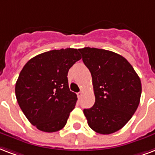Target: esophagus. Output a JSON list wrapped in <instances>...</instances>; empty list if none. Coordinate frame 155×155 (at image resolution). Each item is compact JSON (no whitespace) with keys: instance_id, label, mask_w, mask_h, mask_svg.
<instances>
[{"instance_id":"34e87169","label":"esophagus","mask_w":155,"mask_h":155,"mask_svg":"<svg viewBox=\"0 0 155 155\" xmlns=\"http://www.w3.org/2000/svg\"><path fill=\"white\" fill-rule=\"evenodd\" d=\"M82 95H83V93H82V92H79V93H77L78 98H79V99L81 98V97H82Z\"/></svg>"}]
</instances>
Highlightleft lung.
Returning a JSON list of instances; mask_svg holds the SVG:
<instances>
[{
    "label": "left lung",
    "instance_id": "obj_1",
    "mask_svg": "<svg viewBox=\"0 0 155 155\" xmlns=\"http://www.w3.org/2000/svg\"><path fill=\"white\" fill-rule=\"evenodd\" d=\"M93 79L95 103L84 110L88 126L100 134L121 129L137 109L140 80L132 65L120 54L106 49H80Z\"/></svg>",
    "mask_w": 155,
    "mask_h": 155
}]
</instances>
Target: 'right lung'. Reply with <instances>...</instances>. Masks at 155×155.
<instances>
[{
  "mask_svg": "<svg viewBox=\"0 0 155 155\" xmlns=\"http://www.w3.org/2000/svg\"><path fill=\"white\" fill-rule=\"evenodd\" d=\"M81 59L76 49H54L30 59L15 84V95L27 119L42 132L64 127L77 96L70 91L67 74Z\"/></svg>",
  "mask_w": 155,
  "mask_h": 155,
  "instance_id": "add662e5",
  "label": "right lung"
}]
</instances>
